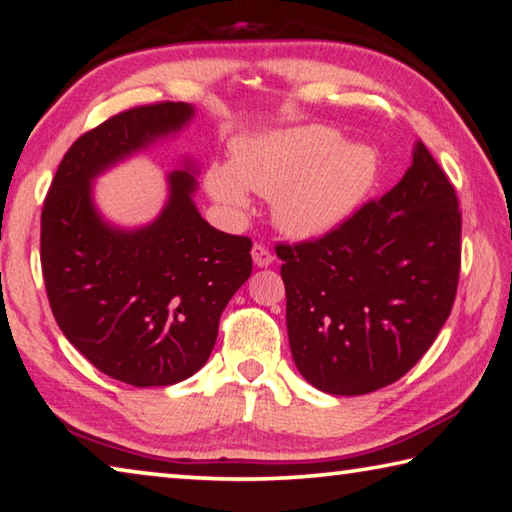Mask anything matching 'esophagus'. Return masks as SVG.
I'll return each mask as SVG.
<instances>
[{"label": "esophagus", "instance_id": "34e87169", "mask_svg": "<svg viewBox=\"0 0 512 512\" xmlns=\"http://www.w3.org/2000/svg\"><path fill=\"white\" fill-rule=\"evenodd\" d=\"M252 258H254V263L258 265V267H269L274 263V254L269 252V249L265 247V245H260V243H256L254 247H252Z\"/></svg>", "mask_w": 512, "mask_h": 512}]
</instances>
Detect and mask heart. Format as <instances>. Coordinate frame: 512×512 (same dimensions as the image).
I'll list each match as a JSON object with an SVG mask.
<instances>
[{"label":"heart","instance_id":"obj_1","mask_svg":"<svg viewBox=\"0 0 512 512\" xmlns=\"http://www.w3.org/2000/svg\"><path fill=\"white\" fill-rule=\"evenodd\" d=\"M376 156L363 144H341L327 127H296L243 140L234 165L207 171V189L234 211L249 207L247 189L274 198L276 225L294 238H314L339 227L368 196Z\"/></svg>","mask_w":512,"mask_h":512}]
</instances>
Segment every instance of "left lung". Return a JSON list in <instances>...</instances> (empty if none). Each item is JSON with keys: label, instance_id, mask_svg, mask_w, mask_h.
<instances>
[{"label": "left lung", "instance_id": "obj_1", "mask_svg": "<svg viewBox=\"0 0 512 512\" xmlns=\"http://www.w3.org/2000/svg\"><path fill=\"white\" fill-rule=\"evenodd\" d=\"M298 372L356 397L399 381L448 321L461 272L457 191L423 142L381 198L327 234L278 243Z\"/></svg>", "mask_w": 512, "mask_h": 512}]
</instances>
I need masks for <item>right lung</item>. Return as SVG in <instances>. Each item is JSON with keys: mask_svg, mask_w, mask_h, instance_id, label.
Masks as SVG:
<instances>
[{"mask_svg": "<svg viewBox=\"0 0 512 512\" xmlns=\"http://www.w3.org/2000/svg\"><path fill=\"white\" fill-rule=\"evenodd\" d=\"M191 115L185 102H156L82 133L42 207V276L57 325L100 372L136 388L198 372L214 350L220 314L252 274V240L198 214L187 171L171 173L169 205L144 229L106 227L91 205L93 176Z\"/></svg>", "mask_w": 512, "mask_h": 512, "instance_id": "obj_1", "label": "right lung"}]
</instances>
